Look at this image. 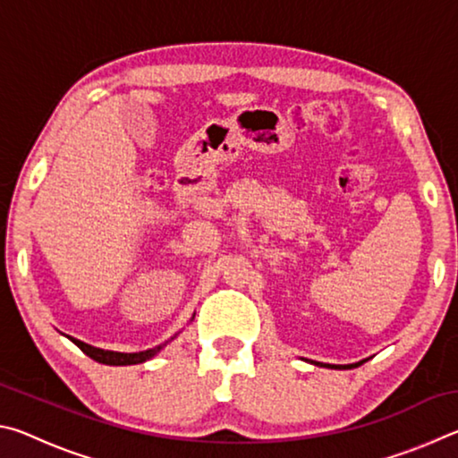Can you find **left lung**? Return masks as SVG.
Segmentation results:
<instances>
[{"mask_svg": "<svg viewBox=\"0 0 458 458\" xmlns=\"http://www.w3.org/2000/svg\"><path fill=\"white\" fill-rule=\"evenodd\" d=\"M366 360H361L358 363H347V366H335V363H321V361H311L313 366H319V368H331V369H352V368H358Z\"/></svg>", "mask_w": 458, "mask_h": 458, "instance_id": "obj_1", "label": "left lung"}]
</instances>
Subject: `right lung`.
Listing matches in <instances>:
<instances>
[{
	"label": "right lung",
	"mask_w": 458,
	"mask_h": 458,
	"mask_svg": "<svg viewBox=\"0 0 458 458\" xmlns=\"http://www.w3.org/2000/svg\"><path fill=\"white\" fill-rule=\"evenodd\" d=\"M66 337L71 339L76 347H81V350H82L84 353H87L90 360H95V361H98V363H105V366H135V363H143V361H147V360L155 358V355H157L161 350H164V347L169 344V341L177 337V333H175V335H174L172 339H167L165 344L155 345V347H151V350H145V352H135V353H123V352L100 350V347L84 344V341H81V339H74V337H71V335H66Z\"/></svg>",
	"instance_id": "1"
}]
</instances>
